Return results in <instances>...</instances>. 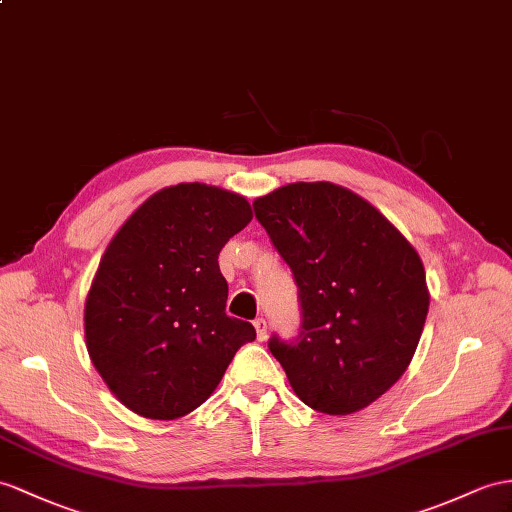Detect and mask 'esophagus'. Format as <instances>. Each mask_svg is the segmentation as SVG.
I'll use <instances>...</instances> for the list:
<instances>
[{"label": "esophagus", "instance_id": "esophagus-1", "mask_svg": "<svg viewBox=\"0 0 512 512\" xmlns=\"http://www.w3.org/2000/svg\"><path fill=\"white\" fill-rule=\"evenodd\" d=\"M254 328H256V336L258 341H265L267 339V321L263 317L254 319Z\"/></svg>", "mask_w": 512, "mask_h": 512}]
</instances>
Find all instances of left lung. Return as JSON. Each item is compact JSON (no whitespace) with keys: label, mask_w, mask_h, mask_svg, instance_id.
<instances>
[{"label":"left lung","mask_w":512,"mask_h":512,"mask_svg":"<svg viewBox=\"0 0 512 512\" xmlns=\"http://www.w3.org/2000/svg\"><path fill=\"white\" fill-rule=\"evenodd\" d=\"M297 284L299 332L269 352L306 406L350 415L376 402L413 360L430 295L421 258L363 197L295 182L254 202Z\"/></svg>","instance_id":"1"}]
</instances>
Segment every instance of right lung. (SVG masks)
Listing matches in <instances>:
<instances>
[{"label":"right lung","mask_w":512,"mask_h":512,"mask_svg":"<svg viewBox=\"0 0 512 512\" xmlns=\"http://www.w3.org/2000/svg\"><path fill=\"white\" fill-rule=\"evenodd\" d=\"M252 221L247 199L199 182L152 195L123 223L86 297V347L108 389L136 415L178 419L217 389L256 339L226 313L219 252Z\"/></svg>","instance_id":"right-lung-1"}]
</instances>
